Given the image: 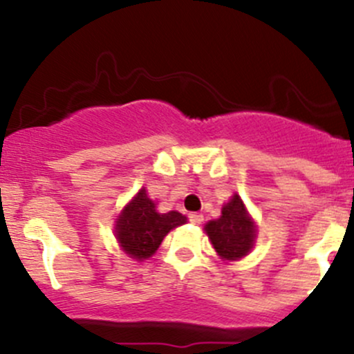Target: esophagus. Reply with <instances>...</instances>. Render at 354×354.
<instances>
[{"label": "esophagus", "mask_w": 354, "mask_h": 354, "mask_svg": "<svg viewBox=\"0 0 354 354\" xmlns=\"http://www.w3.org/2000/svg\"><path fill=\"white\" fill-rule=\"evenodd\" d=\"M188 217H190V221L194 224H202L203 223V216L200 212H192Z\"/></svg>", "instance_id": "34e87169"}]
</instances>
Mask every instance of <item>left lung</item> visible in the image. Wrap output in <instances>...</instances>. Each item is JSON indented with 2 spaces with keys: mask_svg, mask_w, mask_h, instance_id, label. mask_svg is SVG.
<instances>
[{
  "mask_svg": "<svg viewBox=\"0 0 354 354\" xmlns=\"http://www.w3.org/2000/svg\"><path fill=\"white\" fill-rule=\"evenodd\" d=\"M214 248L223 259L236 260L252 250L255 226L238 195L223 207V216L205 226Z\"/></svg>",
  "mask_w": 354,
  "mask_h": 354,
  "instance_id": "left-lung-1",
  "label": "left lung"
}]
</instances>
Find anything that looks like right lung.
<instances>
[{"mask_svg": "<svg viewBox=\"0 0 354 354\" xmlns=\"http://www.w3.org/2000/svg\"><path fill=\"white\" fill-rule=\"evenodd\" d=\"M185 223L187 217L176 210L166 214L157 212L156 203L142 188L118 219L116 236L128 255L142 260L151 257L159 248L164 236L173 227Z\"/></svg>", "mask_w": 354, "mask_h": 354, "instance_id": "right-lung-1", "label": "right lung"}]
</instances>
